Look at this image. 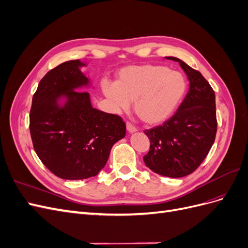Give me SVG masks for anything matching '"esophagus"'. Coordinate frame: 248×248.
<instances>
[{
    "instance_id": "esophagus-1",
    "label": "esophagus",
    "mask_w": 248,
    "mask_h": 248,
    "mask_svg": "<svg viewBox=\"0 0 248 248\" xmlns=\"http://www.w3.org/2000/svg\"><path fill=\"white\" fill-rule=\"evenodd\" d=\"M126 127H127V130H128L129 132L137 131V127L134 126L133 124H131L130 122H126Z\"/></svg>"
}]
</instances>
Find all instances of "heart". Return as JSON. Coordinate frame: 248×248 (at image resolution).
<instances>
[{
    "mask_svg": "<svg viewBox=\"0 0 248 248\" xmlns=\"http://www.w3.org/2000/svg\"><path fill=\"white\" fill-rule=\"evenodd\" d=\"M187 84L178 71L162 65L128 66L120 70L116 84L103 81L102 91L117 110L129 108L150 125L162 123L174 114Z\"/></svg>",
    "mask_w": 248,
    "mask_h": 248,
    "instance_id": "obj_1",
    "label": "heart"
}]
</instances>
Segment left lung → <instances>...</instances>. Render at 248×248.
I'll return each mask as SVG.
<instances>
[{"label": "left lung", "instance_id": "left-lung-1", "mask_svg": "<svg viewBox=\"0 0 248 248\" xmlns=\"http://www.w3.org/2000/svg\"><path fill=\"white\" fill-rule=\"evenodd\" d=\"M189 79V91L174 116L144 132L150 150L144 156L154 172L170 178L191 174L207 157L217 131L215 93L201 72L174 57Z\"/></svg>", "mask_w": 248, "mask_h": 248}]
</instances>
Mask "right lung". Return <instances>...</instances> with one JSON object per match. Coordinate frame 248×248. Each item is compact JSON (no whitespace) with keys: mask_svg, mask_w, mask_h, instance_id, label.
Wrapping results in <instances>:
<instances>
[{"mask_svg":"<svg viewBox=\"0 0 248 248\" xmlns=\"http://www.w3.org/2000/svg\"><path fill=\"white\" fill-rule=\"evenodd\" d=\"M72 60L49 70L33 95L30 133L39 159L54 175L66 180L96 176L104 168L114 144L125 137L118 115L93 108L89 93L77 91L88 78ZM67 97L64 107L57 98Z\"/></svg>","mask_w":248,"mask_h":248,"instance_id":"obj_1","label":"right lung"}]
</instances>
